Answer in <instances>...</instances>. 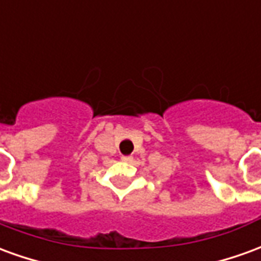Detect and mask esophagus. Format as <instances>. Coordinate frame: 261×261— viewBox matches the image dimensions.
Returning a JSON list of instances; mask_svg holds the SVG:
<instances>
[{
    "label": "esophagus",
    "instance_id": "34e87169",
    "mask_svg": "<svg viewBox=\"0 0 261 261\" xmlns=\"http://www.w3.org/2000/svg\"><path fill=\"white\" fill-rule=\"evenodd\" d=\"M131 156L130 155H121V161H123V162H130L131 161Z\"/></svg>",
    "mask_w": 261,
    "mask_h": 261
}]
</instances>
